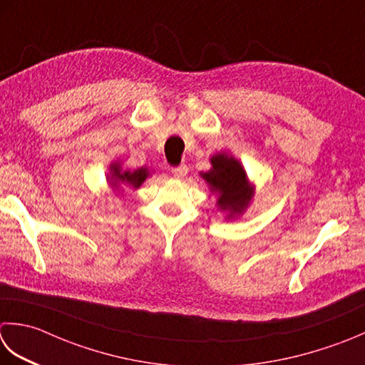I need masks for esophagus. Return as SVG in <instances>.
Returning a JSON list of instances; mask_svg holds the SVG:
<instances>
[{
	"instance_id": "esophagus-1",
	"label": "esophagus",
	"mask_w": 365,
	"mask_h": 365,
	"mask_svg": "<svg viewBox=\"0 0 365 365\" xmlns=\"http://www.w3.org/2000/svg\"><path fill=\"white\" fill-rule=\"evenodd\" d=\"M173 174L175 178H183L185 175L188 174V166L187 164H180V166L173 168Z\"/></svg>"
}]
</instances>
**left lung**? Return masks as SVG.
Segmentation results:
<instances>
[{
  "mask_svg": "<svg viewBox=\"0 0 365 365\" xmlns=\"http://www.w3.org/2000/svg\"><path fill=\"white\" fill-rule=\"evenodd\" d=\"M212 169L201 173L212 192H217V205L227 212L226 218L242 215L255 195L242 164L227 153H218L210 158Z\"/></svg>",
  "mask_w": 365,
  "mask_h": 365,
  "instance_id": "8db88e82",
  "label": "left lung"
}]
</instances>
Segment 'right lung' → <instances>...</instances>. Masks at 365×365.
I'll use <instances>...</instances> for the list:
<instances>
[{
  "instance_id": "obj_1",
  "label": "right lung",
  "mask_w": 365,
  "mask_h": 365,
  "mask_svg": "<svg viewBox=\"0 0 365 365\" xmlns=\"http://www.w3.org/2000/svg\"><path fill=\"white\" fill-rule=\"evenodd\" d=\"M148 169L147 168H139L135 170H121L120 163H112L110 164V174L107 177L110 187L118 190L120 185H126V187L131 188H139L142 183L145 182V178L148 177Z\"/></svg>"
}]
</instances>
